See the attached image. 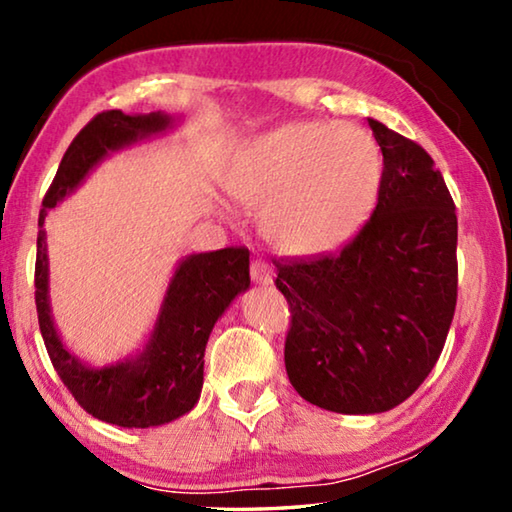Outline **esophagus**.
I'll list each match as a JSON object with an SVG mask.
<instances>
[{"label": "esophagus", "mask_w": 512, "mask_h": 512, "mask_svg": "<svg viewBox=\"0 0 512 512\" xmlns=\"http://www.w3.org/2000/svg\"><path fill=\"white\" fill-rule=\"evenodd\" d=\"M250 277L257 284H271L273 282V266L266 262V259L257 257L250 262Z\"/></svg>", "instance_id": "esophagus-1"}]
</instances>
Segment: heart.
<instances>
[{
	"label": "heart",
	"mask_w": 512,
	"mask_h": 512,
	"mask_svg": "<svg viewBox=\"0 0 512 512\" xmlns=\"http://www.w3.org/2000/svg\"><path fill=\"white\" fill-rule=\"evenodd\" d=\"M379 151L357 126L293 121L250 146L232 171L230 192L264 207V228L289 255L341 246L375 203Z\"/></svg>",
	"instance_id": "b5f03b06"
}]
</instances>
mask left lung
Segmentation results:
<instances>
[{"label":"left lung","instance_id":"obj_1","mask_svg":"<svg viewBox=\"0 0 512 512\" xmlns=\"http://www.w3.org/2000/svg\"><path fill=\"white\" fill-rule=\"evenodd\" d=\"M368 124L384 155L370 219L336 253L275 262L291 311L289 381L334 413H381L418 391L458 296V221L443 173L418 142Z\"/></svg>","mask_w":512,"mask_h":512}]
</instances>
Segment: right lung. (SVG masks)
Wrapping results in <instances>:
<instances>
[{"label":"right lung","instance_id":"right-lung-1","mask_svg":"<svg viewBox=\"0 0 512 512\" xmlns=\"http://www.w3.org/2000/svg\"><path fill=\"white\" fill-rule=\"evenodd\" d=\"M167 124L169 119L162 112L131 117L121 110H103L94 115L60 160L42 198L38 225L45 223L47 210L72 192L108 151L162 131ZM248 257L244 246L187 257L173 275L153 339L142 357L90 370L63 348L51 323L45 230H40L33 277L38 323L49 359L74 400L97 420L128 429L158 427L192 411L203 388V354L216 318L250 284Z\"/></svg>","mask_w":512,"mask_h":512}]
</instances>
